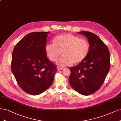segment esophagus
<instances>
[{"instance_id":"1","label":"esophagus","mask_w":121,"mask_h":121,"mask_svg":"<svg viewBox=\"0 0 121 121\" xmlns=\"http://www.w3.org/2000/svg\"><path fill=\"white\" fill-rule=\"evenodd\" d=\"M57 69L58 70H60L64 68H63V67H62V66H57Z\"/></svg>"}]
</instances>
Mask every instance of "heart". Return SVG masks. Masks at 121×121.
I'll return each instance as SVG.
<instances>
[{
  "label": "heart",
  "mask_w": 121,
  "mask_h": 121,
  "mask_svg": "<svg viewBox=\"0 0 121 121\" xmlns=\"http://www.w3.org/2000/svg\"><path fill=\"white\" fill-rule=\"evenodd\" d=\"M89 44L85 39L72 34H65L57 36L55 43H48L45 47V52L49 59L56 61L61 52L62 56L57 63L66 65L73 63L77 65L84 60L89 52Z\"/></svg>",
  "instance_id": "obj_1"
}]
</instances>
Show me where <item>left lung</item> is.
<instances>
[{
    "mask_svg": "<svg viewBox=\"0 0 121 121\" xmlns=\"http://www.w3.org/2000/svg\"><path fill=\"white\" fill-rule=\"evenodd\" d=\"M88 39L90 49L86 59L70 67L69 82L81 95H88L98 91L105 81L110 69V53L107 45L93 33L80 31Z\"/></svg>",
    "mask_w": 121,
    "mask_h": 121,
    "instance_id": "left-lung-1",
    "label": "left lung"
}]
</instances>
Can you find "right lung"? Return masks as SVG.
I'll return each mask as SVG.
<instances>
[{"mask_svg":"<svg viewBox=\"0 0 121 121\" xmlns=\"http://www.w3.org/2000/svg\"><path fill=\"white\" fill-rule=\"evenodd\" d=\"M49 32L30 33L18 41L12 52L11 71L19 86L31 95L47 90L57 71L45 52Z\"/></svg>","mask_w":121,"mask_h":121,"instance_id":"1","label":"right lung"}]
</instances>
